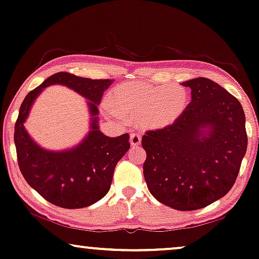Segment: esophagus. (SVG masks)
Here are the masks:
<instances>
[{
    "label": "esophagus",
    "mask_w": 259,
    "mask_h": 259,
    "mask_svg": "<svg viewBox=\"0 0 259 259\" xmlns=\"http://www.w3.org/2000/svg\"><path fill=\"white\" fill-rule=\"evenodd\" d=\"M130 141H131V145H132V146H134V147L139 146L141 143V136L139 133H132L131 134Z\"/></svg>",
    "instance_id": "34e87169"
}]
</instances>
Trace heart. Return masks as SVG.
I'll return each instance as SVG.
<instances>
[{
    "instance_id": "heart-1",
    "label": "heart",
    "mask_w": 259,
    "mask_h": 259,
    "mask_svg": "<svg viewBox=\"0 0 259 259\" xmlns=\"http://www.w3.org/2000/svg\"><path fill=\"white\" fill-rule=\"evenodd\" d=\"M187 104L189 95L180 86L131 82L111 92L106 111L120 122L140 120L148 128H162L178 120Z\"/></svg>"
}]
</instances>
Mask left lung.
<instances>
[{"label":"left lung","mask_w":259,"mask_h":259,"mask_svg":"<svg viewBox=\"0 0 259 259\" xmlns=\"http://www.w3.org/2000/svg\"><path fill=\"white\" fill-rule=\"evenodd\" d=\"M192 100L172 125L147 131L144 177L155 199L179 211L199 210L235 184L247 147L240 102L206 77L183 82Z\"/></svg>","instance_id":"obj_1"}]
</instances>
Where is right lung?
I'll list each match as a JSON object with an SVG mask.
<instances>
[{
	"label": "right lung",
	"mask_w": 259,
	"mask_h": 259,
	"mask_svg": "<svg viewBox=\"0 0 259 259\" xmlns=\"http://www.w3.org/2000/svg\"><path fill=\"white\" fill-rule=\"evenodd\" d=\"M54 83L65 84L90 100L94 118L91 132L82 143L65 152L46 151L35 144L23 122L37 95ZM112 81L92 80L67 72L49 76L24 98L15 123L14 141L17 162L26 182L49 203L63 208H81L107 194L118 161L130 150V136L106 137L99 131L98 105Z\"/></svg>",
	"instance_id": "obj_1"
}]
</instances>
